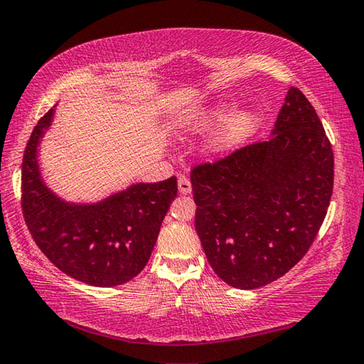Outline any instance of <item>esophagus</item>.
<instances>
[{"mask_svg": "<svg viewBox=\"0 0 364 364\" xmlns=\"http://www.w3.org/2000/svg\"><path fill=\"white\" fill-rule=\"evenodd\" d=\"M178 191H180L181 194H191V191H193V186H191V181L188 180L186 176L178 178Z\"/></svg>", "mask_w": 364, "mask_h": 364, "instance_id": "34e87169", "label": "esophagus"}]
</instances>
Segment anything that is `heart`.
<instances>
[{
  "mask_svg": "<svg viewBox=\"0 0 364 364\" xmlns=\"http://www.w3.org/2000/svg\"><path fill=\"white\" fill-rule=\"evenodd\" d=\"M235 102L223 100L186 114L184 129L193 135L212 134L205 143L210 156H228L243 146L261 127V114L253 108L235 109Z\"/></svg>",
  "mask_w": 364,
  "mask_h": 364,
  "instance_id": "1",
  "label": "heart"
}]
</instances>
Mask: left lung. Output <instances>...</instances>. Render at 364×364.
Returning a JSON list of instances; mask_svg holds the SVG:
<instances>
[{
    "label": "left lung",
    "instance_id": "obj_1",
    "mask_svg": "<svg viewBox=\"0 0 364 364\" xmlns=\"http://www.w3.org/2000/svg\"><path fill=\"white\" fill-rule=\"evenodd\" d=\"M191 183L210 266L229 287L255 289L294 267L318 234L333 196L331 143L291 87L267 141L197 165Z\"/></svg>",
    "mask_w": 364,
    "mask_h": 364
}]
</instances>
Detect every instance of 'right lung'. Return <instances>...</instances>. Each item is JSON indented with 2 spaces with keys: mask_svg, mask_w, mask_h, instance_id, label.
<instances>
[{
  "mask_svg": "<svg viewBox=\"0 0 364 364\" xmlns=\"http://www.w3.org/2000/svg\"><path fill=\"white\" fill-rule=\"evenodd\" d=\"M54 108L39 119L25 148V223L36 245L62 272L94 287L122 285L146 266L176 197V178L135 183L94 203L67 202L44 183L38 164V146L50 127Z\"/></svg>",
  "mask_w": 364,
  "mask_h": 364,
  "instance_id": "1",
  "label": "right lung"
}]
</instances>
